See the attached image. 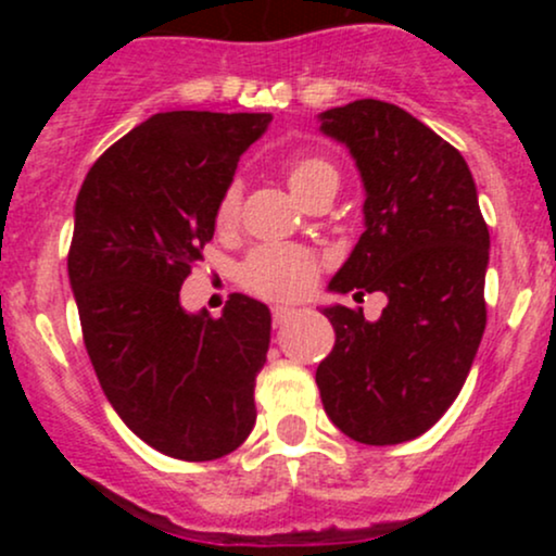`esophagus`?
<instances>
[{
  "label": "esophagus",
  "instance_id": "esophagus-1",
  "mask_svg": "<svg viewBox=\"0 0 556 556\" xmlns=\"http://www.w3.org/2000/svg\"><path fill=\"white\" fill-rule=\"evenodd\" d=\"M295 314H298V308H292V305H274V308H271L274 327H282L287 318H292Z\"/></svg>",
  "mask_w": 556,
  "mask_h": 556
}]
</instances>
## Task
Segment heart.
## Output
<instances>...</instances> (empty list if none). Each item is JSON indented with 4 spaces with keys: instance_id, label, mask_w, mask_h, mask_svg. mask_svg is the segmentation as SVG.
<instances>
[{
    "instance_id": "heart-1",
    "label": "heart",
    "mask_w": 556,
    "mask_h": 556,
    "mask_svg": "<svg viewBox=\"0 0 556 556\" xmlns=\"http://www.w3.org/2000/svg\"><path fill=\"white\" fill-rule=\"evenodd\" d=\"M287 188L300 203H308L311 198L324 190H337L340 172L329 159L305 154L287 162L285 167ZM242 212V188L240 182H229L222 190L214 208L216 229H232L240 222ZM318 274V258L305 248L295 245H261L240 266V282L253 295L287 300L298 298L314 285Z\"/></svg>"
}]
</instances>
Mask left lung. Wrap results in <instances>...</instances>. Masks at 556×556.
I'll list each match as a JSON object with an SVG mask.
<instances>
[{"instance_id": "left-lung-1", "label": "left lung", "mask_w": 556, "mask_h": 556, "mask_svg": "<svg viewBox=\"0 0 556 556\" xmlns=\"http://www.w3.org/2000/svg\"><path fill=\"white\" fill-rule=\"evenodd\" d=\"M366 185V232L329 290L384 292L379 321L331 305L318 363L324 410L361 444L420 437L455 402L486 329L489 227L455 146L400 106L358 99L321 112Z\"/></svg>"}]
</instances>
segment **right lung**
Returning a JSON list of instances; mask_svg holds the SVG:
<instances>
[{
    "label": "right lung",
    "mask_w": 556,
    "mask_h": 556,
    "mask_svg": "<svg viewBox=\"0 0 556 556\" xmlns=\"http://www.w3.org/2000/svg\"><path fill=\"white\" fill-rule=\"evenodd\" d=\"M271 114L162 112L83 180L67 253L83 342L106 400L146 444L206 463L256 424L271 316L248 295L185 314L180 287L214 238V208Z\"/></svg>",
    "instance_id": "obj_1"
}]
</instances>
